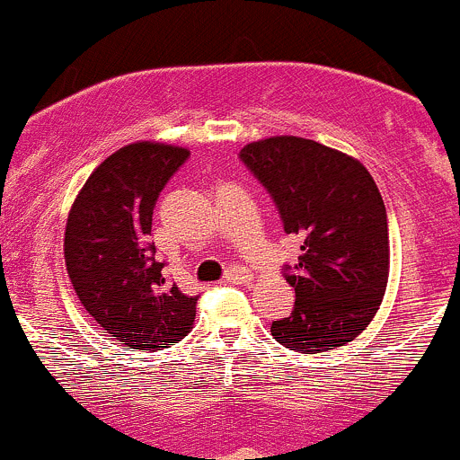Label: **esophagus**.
I'll list each match as a JSON object with an SVG mask.
<instances>
[{
	"mask_svg": "<svg viewBox=\"0 0 460 460\" xmlns=\"http://www.w3.org/2000/svg\"><path fill=\"white\" fill-rule=\"evenodd\" d=\"M226 280L235 285H249L253 280V274L249 270H244V267H231L226 271Z\"/></svg>",
	"mask_w": 460,
	"mask_h": 460,
	"instance_id": "obj_1",
	"label": "esophagus"
}]
</instances>
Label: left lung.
Segmentation results:
<instances>
[{
    "label": "left lung",
    "instance_id": "obj_1",
    "mask_svg": "<svg viewBox=\"0 0 460 460\" xmlns=\"http://www.w3.org/2000/svg\"><path fill=\"white\" fill-rule=\"evenodd\" d=\"M240 159L274 198L285 234L301 240L285 276L294 310L271 323V337L307 355L353 341L389 283V222L376 180L350 155L303 137L253 141Z\"/></svg>",
    "mask_w": 460,
    "mask_h": 460
}]
</instances>
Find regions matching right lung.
<instances>
[{"instance_id":"1","label":"right lung","mask_w":460,"mask_h":460,"mask_svg":"<svg viewBox=\"0 0 460 460\" xmlns=\"http://www.w3.org/2000/svg\"><path fill=\"white\" fill-rule=\"evenodd\" d=\"M189 155L159 141L123 146L89 175L66 217L65 265L78 301L130 349H168L193 328L198 296L164 279L150 243L155 202Z\"/></svg>"}]
</instances>
